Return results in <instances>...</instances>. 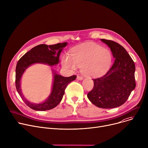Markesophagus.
Here are the masks:
<instances>
[{
  "label": "esophagus",
  "instance_id": "1",
  "mask_svg": "<svg viewBox=\"0 0 148 148\" xmlns=\"http://www.w3.org/2000/svg\"><path fill=\"white\" fill-rule=\"evenodd\" d=\"M77 79L78 80H82V79H83V77H82V76L77 75Z\"/></svg>",
  "mask_w": 148,
  "mask_h": 148
}]
</instances>
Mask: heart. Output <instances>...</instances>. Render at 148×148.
<instances>
[{"label": "heart", "instance_id": "b5f03b06", "mask_svg": "<svg viewBox=\"0 0 148 148\" xmlns=\"http://www.w3.org/2000/svg\"><path fill=\"white\" fill-rule=\"evenodd\" d=\"M71 57L65 55L62 58V65L75 70L77 66L81 67L82 72L89 76H97L109 69L112 55L109 48L96 44H87L71 51Z\"/></svg>", "mask_w": 148, "mask_h": 148}]
</instances>
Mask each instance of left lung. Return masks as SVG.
I'll return each instance as SVG.
<instances>
[{"instance_id":"8db88e82","label":"left lung","mask_w":148,"mask_h":148,"mask_svg":"<svg viewBox=\"0 0 148 148\" xmlns=\"http://www.w3.org/2000/svg\"><path fill=\"white\" fill-rule=\"evenodd\" d=\"M100 40L110 48L114 61L105 75L93 79L94 87L87 97L98 107L112 109L124 104L135 88V65L122 45L110 40Z\"/></svg>"}]
</instances>
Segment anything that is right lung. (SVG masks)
<instances>
[{"mask_svg": "<svg viewBox=\"0 0 148 148\" xmlns=\"http://www.w3.org/2000/svg\"><path fill=\"white\" fill-rule=\"evenodd\" d=\"M67 44V42H63L52 45L45 44L37 45L26 52L18 61L16 67V90L23 101L31 109L37 111H45L54 108L61 101L67 85L76 78V75L69 77H63L52 70L53 75L52 90L48 97L41 103L29 101L25 98L21 91V79L25 70L35 64H42L49 66L58 64L60 62L59 58L61 53Z\"/></svg>", "mask_w": 148, "mask_h": 148, "instance_id": "right-lung-1", "label": "right lung"}]
</instances>
